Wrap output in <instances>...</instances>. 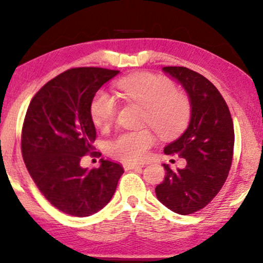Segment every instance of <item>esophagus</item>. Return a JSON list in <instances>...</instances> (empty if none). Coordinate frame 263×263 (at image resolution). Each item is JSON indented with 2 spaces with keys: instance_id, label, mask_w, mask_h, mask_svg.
Segmentation results:
<instances>
[{
  "instance_id": "34e87169",
  "label": "esophagus",
  "mask_w": 263,
  "mask_h": 263,
  "mask_svg": "<svg viewBox=\"0 0 263 263\" xmlns=\"http://www.w3.org/2000/svg\"><path fill=\"white\" fill-rule=\"evenodd\" d=\"M143 164H138V163H125L123 164V168L126 170V171H128V170H136V168H142Z\"/></svg>"
}]
</instances>
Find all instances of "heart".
<instances>
[{"label":"heart","instance_id":"obj_1","mask_svg":"<svg viewBox=\"0 0 263 263\" xmlns=\"http://www.w3.org/2000/svg\"><path fill=\"white\" fill-rule=\"evenodd\" d=\"M117 89L127 101L143 107V121L161 134L174 135L181 131L191 114L190 100L183 92L175 89L174 83L166 77L141 72L117 82ZM117 101L107 92L100 91L91 102V117L99 128H107L117 115ZM156 137L148 128L120 132L107 145L112 157L127 162H140L148 155Z\"/></svg>","mask_w":263,"mask_h":263}]
</instances>
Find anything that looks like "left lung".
<instances>
[{"mask_svg":"<svg viewBox=\"0 0 263 263\" xmlns=\"http://www.w3.org/2000/svg\"><path fill=\"white\" fill-rule=\"evenodd\" d=\"M182 85L191 102L186 131L164 147V154L186 158V167L174 172L163 164L166 176L156 186L158 201L180 215L203 209L220 192L233 157L235 131L229 106L206 77L186 67H163Z\"/></svg>","mask_w":263,"mask_h":263,"instance_id":"left-lung-1","label":"left lung"}]
</instances>
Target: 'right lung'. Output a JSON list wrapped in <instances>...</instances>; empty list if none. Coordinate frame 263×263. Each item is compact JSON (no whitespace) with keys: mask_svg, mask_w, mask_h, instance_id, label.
I'll list each match as a JSON object with an SVG mask.
<instances>
[{"mask_svg":"<svg viewBox=\"0 0 263 263\" xmlns=\"http://www.w3.org/2000/svg\"><path fill=\"white\" fill-rule=\"evenodd\" d=\"M116 70L77 67L48 81L33 96L22 126L21 149L27 171L52 206L87 217L111 201L123 174L120 163L101 158L99 168H82L93 149L96 128L91 102Z\"/></svg>","mask_w":263,"mask_h":263,"instance_id":"right-lung-1","label":"right lung"}]
</instances>
